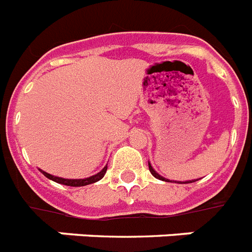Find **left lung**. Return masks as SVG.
<instances>
[{"label":"left lung","instance_id":"left-lung-1","mask_svg":"<svg viewBox=\"0 0 252 252\" xmlns=\"http://www.w3.org/2000/svg\"><path fill=\"white\" fill-rule=\"evenodd\" d=\"M148 166H150V172H151V174H152V176H154L155 178H158V180H161V181H166V182H169L168 180H165L164 177L158 176V173H156V172H155V170H154V168H152V166H151V164H148ZM190 182H195V181H187V182H178V183H190Z\"/></svg>","mask_w":252,"mask_h":252}]
</instances>
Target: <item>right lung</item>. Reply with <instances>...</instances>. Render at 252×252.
Returning <instances> with one entry per match:
<instances>
[{"label":"right lung","instance_id":"add662e5","mask_svg":"<svg viewBox=\"0 0 252 252\" xmlns=\"http://www.w3.org/2000/svg\"><path fill=\"white\" fill-rule=\"evenodd\" d=\"M106 169H108V165L104 166L101 172H98L97 174H94V176L90 177V178H84V180H65V178H60V177H54L52 174H48L46 172H43L44 176L46 178H49V180L54 181V182L57 183H62V185H66V186H72V187H80V186H86V185H91V183L97 182L102 178V177L105 176Z\"/></svg>","mask_w":252,"mask_h":252}]
</instances>
